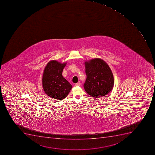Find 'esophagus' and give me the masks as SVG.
I'll list each match as a JSON object with an SVG mask.
<instances>
[{
	"label": "esophagus",
	"mask_w": 155,
	"mask_h": 155,
	"mask_svg": "<svg viewBox=\"0 0 155 155\" xmlns=\"http://www.w3.org/2000/svg\"><path fill=\"white\" fill-rule=\"evenodd\" d=\"M75 86H80L81 85V83L80 82H78L77 84H75Z\"/></svg>",
	"instance_id": "esophagus-1"
}]
</instances>
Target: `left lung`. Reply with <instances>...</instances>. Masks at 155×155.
Returning <instances> with one entry per match:
<instances>
[{"instance_id":"left-lung-1","label":"left lung","mask_w":155,"mask_h":155,"mask_svg":"<svg viewBox=\"0 0 155 155\" xmlns=\"http://www.w3.org/2000/svg\"><path fill=\"white\" fill-rule=\"evenodd\" d=\"M86 81L85 91L95 98L106 95L113 88V75L108 64L103 60L95 58L85 62Z\"/></svg>"}]
</instances>
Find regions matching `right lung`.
I'll list each match as a JSON object with an SVG mask.
<instances>
[{
  "label": "right lung",
  "mask_w": 155,
  "mask_h": 155,
  "mask_svg": "<svg viewBox=\"0 0 155 155\" xmlns=\"http://www.w3.org/2000/svg\"><path fill=\"white\" fill-rule=\"evenodd\" d=\"M66 63L51 61L45 68L42 77L43 90L49 97L55 99H63L67 96L72 85L62 75Z\"/></svg>",
  "instance_id": "add662e5"
}]
</instances>
